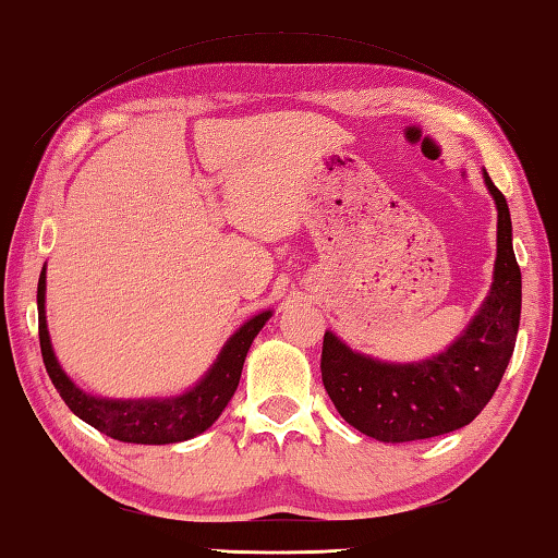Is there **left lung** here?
<instances>
[{
    "label": "left lung",
    "mask_w": 558,
    "mask_h": 558,
    "mask_svg": "<svg viewBox=\"0 0 558 558\" xmlns=\"http://www.w3.org/2000/svg\"><path fill=\"white\" fill-rule=\"evenodd\" d=\"M485 185L497 205L495 281L458 341L433 359L386 363L324 333V388L345 423L363 435L413 442L460 430L482 413L505 376L522 314V271L511 246L507 199L487 172Z\"/></svg>",
    "instance_id": "left-lung-1"
}]
</instances>
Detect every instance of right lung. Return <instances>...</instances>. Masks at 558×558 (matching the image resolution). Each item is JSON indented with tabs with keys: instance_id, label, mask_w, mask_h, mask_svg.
Returning a JSON list of instances; mask_svg holds the SVG:
<instances>
[{
	"instance_id": "add662e5",
	"label": "right lung",
	"mask_w": 558,
	"mask_h": 558,
	"mask_svg": "<svg viewBox=\"0 0 558 558\" xmlns=\"http://www.w3.org/2000/svg\"><path fill=\"white\" fill-rule=\"evenodd\" d=\"M36 306H39V343L44 365H47L49 378L63 403L71 408L73 415L96 427L98 433L135 445H170L205 433L232 400L236 386H240L246 351L271 316V312H262L236 328L205 376L182 396L116 400L81 390L57 361L47 328V267L41 269L39 277Z\"/></svg>"
}]
</instances>
